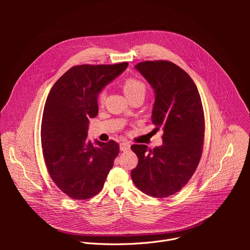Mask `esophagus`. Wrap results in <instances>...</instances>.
I'll use <instances>...</instances> for the list:
<instances>
[{"label": "esophagus", "mask_w": 250, "mask_h": 250, "mask_svg": "<svg viewBox=\"0 0 250 250\" xmlns=\"http://www.w3.org/2000/svg\"><path fill=\"white\" fill-rule=\"evenodd\" d=\"M120 149L122 151H128L130 149V145L128 144V142H122V144L120 145Z\"/></svg>", "instance_id": "34e87169"}]
</instances>
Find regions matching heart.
<instances>
[{
  "instance_id": "heart-1",
  "label": "heart",
  "mask_w": 250,
  "mask_h": 250,
  "mask_svg": "<svg viewBox=\"0 0 250 250\" xmlns=\"http://www.w3.org/2000/svg\"><path fill=\"white\" fill-rule=\"evenodd\" d=\"M122 88H123L124 93L125 94V96L128 99L133 96H136V95H144L145 96L146 92V84L135 77L126 78L123 82ZM104 99H105V93H104V91H101L97 97L98 104H103L104 102Z\"/></svg>"
}]
</instances>
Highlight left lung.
<instances>
[{"mask_svg": "<svg viewBox=\"0 0 250 250\" xmlns=\"http://www.w3.org/2000/svg\"><path fill=\"white\" fill-rule=\"evenodd\" d=\"M134 68L154 91L151 121L155 129H163V145L153 149L131 146L138 158L131 179L151 197H169L189 182L201 159L205 135L201 97L192 78L170 61H145Z\"/></svg>", "mask_w": 250, "mask_h": 250, "instance_id": "obj_1", "label": "left lung"}]
</instances>
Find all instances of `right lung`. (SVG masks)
Here are the masks:
<instances>
[{
    "label": "right lung",
    "instance_id": "obj_1",
    "mask_svg": "<svg viewBox=\"0 0 250 250\" xmlns=\"http://www.w3.org/2000/svg\"><path fill=\"white\" fill-rule=\"evenodd\" d=\"M128 63L78 65L51 88L42 122V147L55 185L75 200L97 195L114 166L119 144L87 139L89 120L98 115V94L121 75Z\"/></svg>",
    "mask_w": 250,
    "mask_h": 250
}]
</instances>
